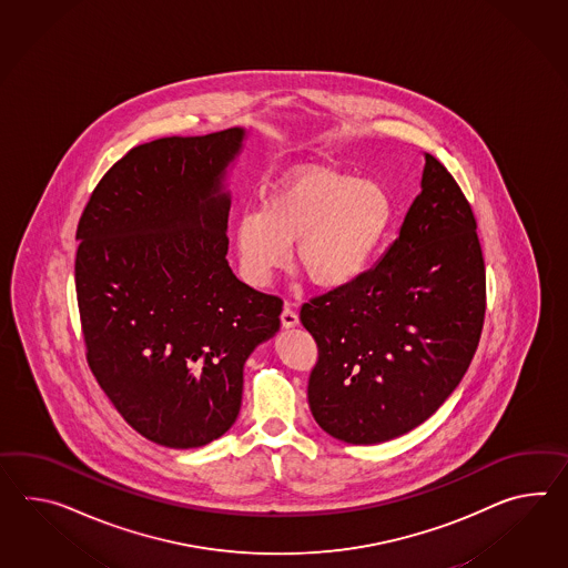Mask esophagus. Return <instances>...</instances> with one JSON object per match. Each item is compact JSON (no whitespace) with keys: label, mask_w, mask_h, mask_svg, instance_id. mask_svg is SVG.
<instances>
[{"label":"esophagus","mask_w":568,"mask_h":568,"mask_svg":"<svg viewBox=\"0 0 568 568\" xmlns=\"http://www.w3.org/2000/svg\"><path fill=\"white\" fill-rule=\"evenodd\" d=\"M281 324H283V328H295V326L300 324V316L295 314V310H291L290 305H285V307H283Z\"/></svg>","instance_id":"1"}]
</instances>
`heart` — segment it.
Returning <instances> with one entry per match:
<instances>
[{"label": "heart", "mask_w": 568, "mask_h": 568, "mask_svg": "<svg viewBox=\"0 0 568 568\" xmlns=\"http://www.w3.org/2000/svg\"><path fill=\"white\" fill-rule=\"evenodd\" d=\"M394 220V199L379 182L326 166L293 168L242 213L234 242L242 275L264 287L295 266L320 291L348 287L367 271Z\"/></svg>", "instance_id": "heart-1"}]
</instances>
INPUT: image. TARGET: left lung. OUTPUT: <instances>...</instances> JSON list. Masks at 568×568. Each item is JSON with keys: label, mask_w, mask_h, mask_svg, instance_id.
<instances>
[{"label": "left lung", "mask_w": 568, "mask_h": 568, "mask_svg": "<svg viewBox=\"0 0 568 568\" xmlns=\"http://www.w3.org/2000/svg\"><path fill=\"white\" fill-rule=\"evenodd\" d=\"M485 295L474 213L425 153L420 193L384 256L348 287L302 305L318 345L307 400L320 427L374 445L425 423L470 367Z\"/></svg>", "instance_id": "1"}]
</instances>
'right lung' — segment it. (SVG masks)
<instances>
[{
  "label": "right lung",
  "instance_id": "right-lung-1",
  "mask_svg": "<svg viewBox=\"0 0 568 568\" xmlns=\"http://www.w3.org/2000/svg\"><path fill=\"white\" fill-rule=\"evenodd\" d=\"M242 126L133 148L98 182L75 240L88 363L145 439L191 449L242 406L244 363L278 333L283 302L227 263L230 172Z\"/></svg>",
  "mask_w": 568,
  "mask_h": 568
}]
</instances>
